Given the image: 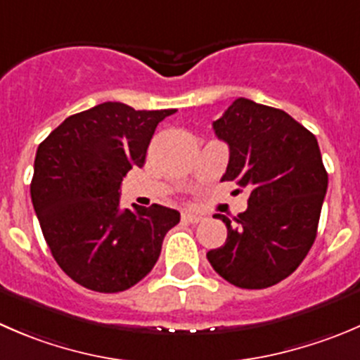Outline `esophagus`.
<instances>
[{"mask_svg":"<svg viewBox=\"0 0 360 360\" xmlns=\"http://www.w3.org/2000/svg\"><path fill=\"white\" fill-rule=\"evenodd\" d=\"M181 219H183L184 223H191V225H197V223L202 221V216L191 214V212H184V214L181 216Z\"/></svg>","mask_w":360,"mask_h":360,"instance_id":"1","label":"esophagus"}]
</instances>
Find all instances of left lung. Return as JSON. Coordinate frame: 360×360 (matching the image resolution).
Masks as SVG:
<instances>
[{"mask_svg":"<svg viewBox=\"0 0 360 360\" xmlns=\"http://www.w3.org/2000/svg\"><path fill=\"white\" fill-rule=\"evenodd\" d=\"M230 149L221 181L250 191L248 209L207 251L216 273L239 288H267L290 276L313 246L327 191L316 137L285 110L237 98L212 123ZM236 190V191H239Z\"/></svg>","mask_w":360,"mask_h":360,"instance_id":"left-lung-1","label":"left lung"}]
</instances>
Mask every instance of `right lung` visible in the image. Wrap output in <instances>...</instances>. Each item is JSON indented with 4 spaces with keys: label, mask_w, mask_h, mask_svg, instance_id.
<instances>
[{
    "label": "right lung",
    "mask_w": 360,
    "mask_h": 360,
    "mask_svg": "<svg viewBox=\"0 0 360 360\" xmlns=\"http://www.w3.org/2000/svg\"><path fill=\"white\" fill-rule=\"evenodd\" d=\"M176 109L135 110L105 102L66 117L38 146L31 200L59 267L89 290L114 294L148 276L176 209H121L120 186L144 167L160 121Z\"/></svg>",
    "instance_id": "1"
}]
</instances>
